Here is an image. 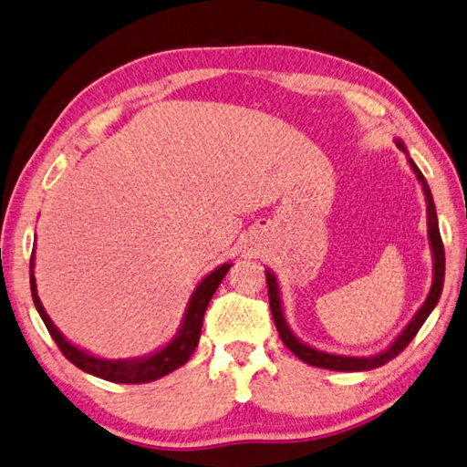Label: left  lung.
Listing matches in <instances>:
<instances>
[{
	"label": "left lung",
	"instance_id": "obj_1",
	"mask_svg": "<svg viewBox=\"0 0 467 467\" xmlns=\"http://www.w3.org/2000/svg\"><path fill=\"white\" fill-rule=\"evenodd\" d=\"M396 146L408 155L410 168L416 173L418 182L421 183V192L426 195V203H428V237H430V247H431V260H433V279H431V287L430 294L426 297V302L421 304V307L410 319V324L403 327L401 334L391 341V344L379 351L376 356H341V354H329V351H321L317 348H312L306 341L299 339L289 324L285 321L284 316V306H282V294H279V284L277 277L272 272V269H265V279H267V294H269V307H272V316L275 321V327L279 331V337H282L287 349H292V354L297 356L302 361L309 366L316 368H324V369H334V371H368L379 368L383 364H388L389 359L401 354L403 349L408 348L410 341L416 337L420 327L423 326V321L428 319V316L433 312V307L438 306V299L441 296V287H443V275H445V254H443V244H441V235H440V225H438V213H436V203H433L431 198V190L423 178V173L420 168L410 158V151L406 148V143L401 140H396Z\"/></svg>",
	"mask_w": 467,
	"mask_h": 467
}]
</instances>
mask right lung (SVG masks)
Returning <instances> with one entry per match:
<instances>
[{
	"instance_id": "1",
	"label": "right lung",
	"mask_w": 467,
	"mask_h": 467,
	"mask_svg": "<svg viewBox=\"0 0 467 467\" xmlns=\"http://www.w3.org/2000/svg\"><path fill=\"white\" fill-rule=\"evenodd\" d=\"M34 265H36V250L31 252V262H29L31 297H34L37 314L41 319H44V324L51 334V337H54L57 348L61 349V354H64L71 361V364L78 366L81 371H86V374H91V376L108 379L113 383H148V381H155V379L171 374L173 369L182 368L185 361L192 358L195 348H198L207 304H210V299L215 294V289L220 287L222 279L225 277V274L230 272V267H232L230 262L222 264L220 267H215L213 272L207 274L198 285H195L193 294L188 302V307H185V314L182 317V324L168 344L161 346L160 349L151 351V354H148V356H141V358L106 359V358H98V356L89 354V351L74 346L54 326V321H51V317L46 314V309H44V306H41V299L37 296Z\"/></svg>"
}]
</instances>
